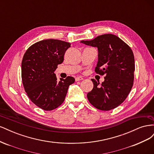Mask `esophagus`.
Instances as JSON below:
<instances>
[{
  "label": "esophagus",
  "mask_w": 154,
  "mask_h": 154,
  "mask_svg": "<svg viewBox=\"0 0 154 154\" xmlns=\"http://www.w3.org/2000/svg\"><path fill=\"white\" fill-rule=\"evenodd\" d=\"M83 80V78L82 77H80V76H78V77H76L75 78V80L76 81H80V80Z\"/></svg>",
  "instance_id": "obj_1"
}]
</instances>
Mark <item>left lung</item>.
I'll return each mask as SVG.
<instances>
[{
    "label": "left lung",
    "mask_w": 154,
    "mask_h": 154,
    "mask_svg": "<svg viewBox=\"0 0 154 154\" xmlns=\"http://www.w3.org/2000/svg\"><path fill=\"white\" fill-rule=\"evenodd\" d=\"M80 42L97 48L98 61L95 72L105 76L101 84L92 79L94 87L87 93L88 101L99 110L115 109L127 98L133 86L135 61L131 48L112 34Z\"/></svg>",
    "instance_id": "8db88e82"
}]
</instances>
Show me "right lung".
Returning a JSON list of instances; mask_svg holds the SVG:
<instances>
[{"label": "right lung", "instance_id": "obj_1", "mask_svg": "<svg viewBox=\"0 0 154 154\" xmlns=\"http://www.w3.org/2000/svg\"><path fill=\"white\" fill-rule=\"evenodd\" d=\"M71 44L59 40L38 42L27 49L22 61V80L31 101L44 110L57 109L64 101L68 88L75 81L72 76L57 78L58 65Z\"/></svg>", "mask_w": 154, "mask_h": 154}]
</instances>
